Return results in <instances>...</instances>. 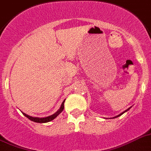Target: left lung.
I'll list each match as a JSON object with an SVG mask.
<instances>
[{
  "mask_svg": "<svg viewBox=\"0 0 151 151\" xmlns=\"http://www.w3.org/2000/svg\"><path fill=\"white\" fill-rule=\"evenodd\" d=\"M131 107H130V108H128V109H127V110H125V111H123V112H122V113H121V114H118V115L115 116V117H114V118H118V117H119V116H121V115H122V114H124V112H126V111H127L129 110V109H131Z\"/></svg>",
  "mask_w": 151,
  "mask_h": 151,
  "instance_id": "1",
  "label": "left lung"
}]
</instances>
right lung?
<instances>
[{
    "instance_id": "obj_1",
    "label": "right lung",
    "mask_w": 151,
    "mask_h": 151,
    "mask_svg": "<svg viewBox=\"0 0 151 151\" xmlns=\"http://www.w3.org/2000/svg\"><path fill=\"white\" fill-rule=\"evenodd\" d=\"M64 102H65V100L63 101V103H62L61 106H60V109L56 111V112L54 113L53 114H52V115H50L48 116V117H45V118H37V117H32V116H29L28 115V114H25V113L22 112L23 113V114H24L25 117H27V118H28V119H29L30 121H32V122H37V123H46V122H51V121H52L53 119H55V118L57 117L59 114H60V113L62 112L63 111V109H64Z\"/></svg>"
}]
</instances>
